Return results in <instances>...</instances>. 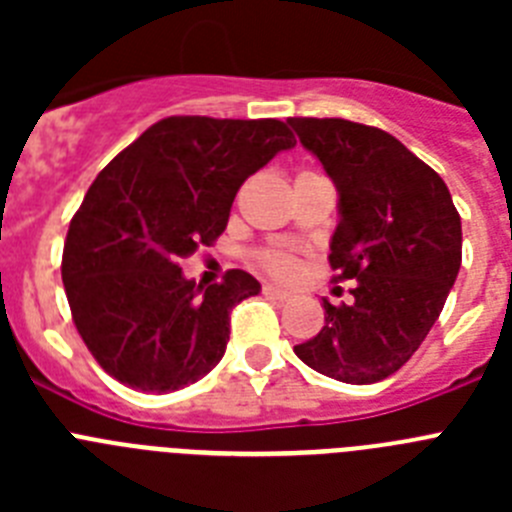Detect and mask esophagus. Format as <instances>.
<instances>
[{
    "label": "esophagus",
    "mask_w": 512,
    "mask_h": 512,
    "mask_svg": "<svg viewBox=\"0 0 512 512\" xmlns=\"http://www.w3.org/2000/svg\"><path fill=\"white\" fill-rule=\"evenodd\" d=\"M264 295L266 297H274V300H287L289 292H284V289L274 287V284H264Z\"/></svg>",
    "instance_id": "esophagus-1"
}]
</instances>
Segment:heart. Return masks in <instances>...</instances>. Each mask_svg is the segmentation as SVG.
<instances>
[{
    "label": "heart",
    "mask_w": 512,
    "mask_h": 512,
    "mask_svg": "<svg viewBox=\"0 0 512 512\" xmlns=\"http://www.w3.org/2000/svg\"><path fill=\"white\" fill-rule=\"evenodd\" d=\"M264 264L269 266V269L274 271V274H279V277H289V274L295 271V261L289 259L287 253H279V251L266 253Z\"/></svg>",
    "instance_id": "heart-1"
}]
</instances>
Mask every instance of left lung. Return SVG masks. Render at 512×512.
Listing matches in <instances>:
<instances>
[{"instance_id": "obj_1", "label": "left lung", "mask_w": 512, "mask_h": 512, "mask_svg": "<svg viewBox=\"0 0 512 512\" xmlns=\"http://www.w3.org/2000/svg\"><path fill=\"white\" fill-rule=\"evenodd\" d=\"M287 122L336 184L328 261L356 282L354 302L323 300V330L295 354L338 382H382L441 315L461 266V217L441 176L390 133L338 117Z\"/></svg>"}]
</instances>
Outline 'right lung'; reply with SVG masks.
<instances>
[{"label":"right lung","instance_id":"obj_1","mask_svg":"<svg viewBox=\"0 0 512 512\" xmlns=\"http://www.w3.org/2000/svg\"><path fill=\"white\" fill-rule=\"evenodd\" d=\"M295 148L279 120L166 117L99 171L74 215L61 277L76 330L117 382L174 392L223 359L248 271L197 287L179 261L228 225L235 192Z\"/></svg>","mask_w":512,"mask_h":512}]
</instances>
